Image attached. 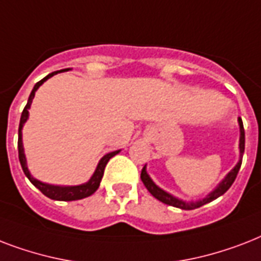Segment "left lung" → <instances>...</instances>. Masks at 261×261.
<instances>
[{"mask_svg": "<svg viewBox=\"0 0 261 261\" xmlns=\"http://www.w3.org/2000/svg\"><path fill=\"white\" fill-rule=\"evenodd\" d=\"M239 124H240V160L237 165H236L233 169H231L229 173L225 176L222 181L219 182L217 188L214 191H211L210 194L207 195L204 199H200V200H196V202H186V200H181V199L176 198L173 195L168 194L167 191L161 190L159 186H155L154 181L151 180L150 176L147 174L146 167H143L142 172H141V180L145 184V187L147 188V191L150 192L155 199H159L160 202L165 203V204H169V206L177 207V208H181V210H194V208H198V207L206 204V203H210L213 200H215L217 198H219L221 195H223L229 188L231 187V184L234 182L236 177H237V173H239L240 168H241V163H243V154L244 150H245V131H244L243 120L241 118H239Z\"/></svg>", "mask_w": 261, "mask_h": 261, "instance_id": "obj_1", "label": "left lung"}]
</instances>
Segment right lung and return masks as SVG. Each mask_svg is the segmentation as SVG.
Returning <instances> with one entry per match:
<instances>
[{
  "instance_id": "add662e5",
  "label": "right lung",
  "mask_w": 261,
  "mask_h": 261,
  "mask_svg": "<svg viewBox=\"0 0 261 261\" xmlns=\"http://www.w3.org/2000/svg\"><path fill=\"white\" fill-rule=\"evenodd\" d=\"M66 70V69H65ZM65 70H58V71H53L48 75H46L44 79L40 80L39 83L35 84L34 89L31 92L30 97H28V102H27L25 108L22 110L21 118H20V126H18V160H20V164H21V168L25 176L28 177L32 184H34L36 188H38L43 195H46L47 198L54 199V200H63V202H70V200H79V199H84L90 196L92 194L96 192V190L100 186V181H101L102 174H104V169H106L107 163L110 161V159H112L115 154H118L120 150H115L111 151L108 154H106L102 157L97 164V168H96V171L94 173L92 174V177L89 178V181L84 182V184H80V186H53V184H46V182L39 181L38 178H35L32 174L30 173L28 171V167H27V160H25V154H24V147H22V126H24V123L27 122V119H28V110H30L31 104H32V100L35 97V92L38 90V88L42 85L44 81H47L48 79H51L53 75L58 74V73H62Z\"/></svg>"
}]
</instances>
